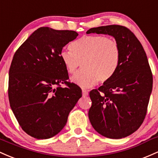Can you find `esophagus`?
<instances>
[{
  "label": "esophagus",
  "instance_id": "34e87169",
  "mask_svg": "<svg viewBox=\"0 0 158 158\" xmlns=\"http://www.w3.org/2000/svg\"><path fill=\"white\" fill-rule=\"evenodd\" d=\"M82 95H83V97H86L88 95V92L86 91V90L83 89L82 90Z\"/></svg>",
  "mask_w": 158,
  "mask_h": 158
}]
</instances>
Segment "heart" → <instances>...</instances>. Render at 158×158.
<instances>
[{"label": "heart", "mask_w": 158, "mask_h": 158, "mask_svg": "<svg viewBox=\"0 0 158 158\" xmlns=\"http://www.w3.org/2000/svg\"><path fill=\"white\" fill-rule=\"evenodd\" d=\"M71 50H63L60 57L69 73L82 69L72 77V81L82 88H89L109 81L118 68L120 50L118 42L103 35H86L71 44Z\"/></svg>", "instance_id": "obj_1"}]
</instances>
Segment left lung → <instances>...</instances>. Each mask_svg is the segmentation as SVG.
<instances>
[{
    "instance_id": "1",
    "label": "left lung",
    "mask_w": 158,
    "mask_h": 158,
    "mask_svg": "<svg viewBox=\"0 0 158 158\" xmlns=\"http://www.w3.org/2000/svg\"><path fill=\"white\" fill-rule=\"evenodd\" d=\"M87 34L110 35L118 42L120 57L115 74L90 91L89 118L101 135L121 139L135 132L146 117L153 78L146 52L135 35L121 25L93 27Z\"/></svg>"
}]
</instances>
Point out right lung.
Returning <instances> with one entry per match:
<instances>
[{"label":"right lung","instance_id":"obj_1","mask_svg":"<svg viewBox=\"0 0 158 158\" xmlns=\"http://www.w3.org/2000/svg\"><path fill=\"white\" fill-rule=\"evenodd\" d=\"M77 36L73 31L43 27L14 54L9 72V101L28 135L39 139L56 135L82 96L81 88L67 81L68 71L60 57L63 48ZM61 83L67 87L61 88Z\"/></svg>","mask_w":158,"mask_h":158}]
</instances>
